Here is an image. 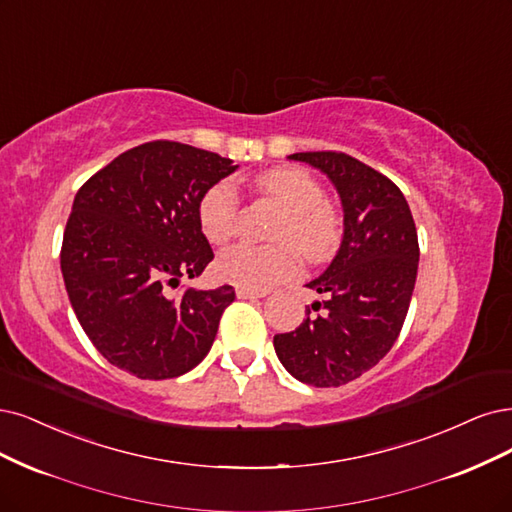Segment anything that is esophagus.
Returning <instances> with one entry per match:
<instances>
[{"instance_id":"1","label":"esophagus","mask_w":512,"mask_h":512,"mask_svg":"<svg viewBox=\"0 0 512 512\" xmlns=\"http://www.w3.org/2000/svg\"><path fill=\"white\" fill-rule=\"evenodd\" d=\"M237 296L239 298H264L267 296V292L264 290H252V288H237Z\"/></svg>"}]
</instances>
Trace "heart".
<instances>
[{
	"label": "heart",
	"mask_w": 512,
	"mask_h": 512,
	"mask_svg": "<svg viewBox=\"0 0 512 512\" xmlns=\"http://www.w3.org/2000/svg\"><path fill=\"white\" fill-rule=\"evenodd\" d=\"M256 186L281 209L273 239L277 245L237 243L226 248L216 271L224 281L241 288L267 290L298 271L296 253L311 262H322L334 254L341 243V218L324 201V188L311 173L298 167H281L262 173ZM239 201L235 186L222 180L209 186L199 201V226L209 243H224L235 233ZM291 245L288 246L287 243Z\"/></svg>",
	"instance_id": "b5f03b06"
}]
</instances>
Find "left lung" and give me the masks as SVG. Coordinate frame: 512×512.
I'll return each instance as SVG.
<instances>
[{"instance_id": "8db88e82", "label": "left lung", "mask_w": 512, "mask_h": 512, "mask_svg": "<svg viewBox=\"0 0 512 512\" xmlns=\"http://www.w3.org/2000/svg\"><path fill=\"white\" fill-rule=\"evenodd\" d=\"M288 158L320 169L337 188L343 239L326 271L307 288L324 294L322 310L273 345L288 373L317 387L364 375L396 343L417 279L419 243L400 188L343 152H296Z\"/></svg>"}]
</instances>
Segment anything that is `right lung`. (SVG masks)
<instances>
[{
	"label": "right lung",
	"mask_w": 512,
	"mask_h": 512,
	"mask_svg": "<svg viewBox=\"0 0 512 512\" xmlns=\"http://www.w3.org/2000/svg\"><path fill=\"white\" fill-rule=\"evenodd\" d=\"M231 158L180 142H148L116 156L74 199L61 273L86 337L139 379H171L214 345L233 286L188 288L214 258L199 226L203 192L237 171Z\"/></svg>",
	"instance_id": "right-lung-1"
}]
</instances>
